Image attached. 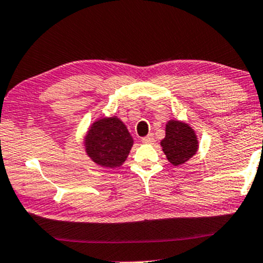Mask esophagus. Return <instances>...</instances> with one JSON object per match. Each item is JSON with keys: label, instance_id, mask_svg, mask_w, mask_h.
I'll return each mask as SVG.
<instances>
[{"label": "esophagus", "instance_id": "esophagus-1", "mask_svg": "<svg viewBox=\"0 0 263 263\" xmlns=\"http://www.w3.org/2000/svg\"><path fill=\"white\" fill-rule=\"evenodd\" d=\"M142 142L145 143V144H153V143L155 142V138H154V135L150 134L148 136H145V137H143Z\"/></svg>", "mask_w": 263, "mask_h": 263}]
</instances>
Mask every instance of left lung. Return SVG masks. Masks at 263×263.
I'll list each match as a JSON object with an SVG mask.
<instances>
[{
    "label": "left lung",
    "mask_w": 263,
    "mask_h": 263,
    "mask_svg": "<svg viewBox=\"0 0 263 263\" xmlns=\"http://www.w3.org/2000/svg\"><path fill=\"white\" fill-rule=\"evenodd\" d=\"M161 146L168 161L173 166H180L197 152V136L186 122L170 120L166 125V136L161 141Z\"/></svg>",
    "instance_id": "8db88e82"
}]
</instances>
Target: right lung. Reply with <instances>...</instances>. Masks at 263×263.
<instances>
[{
  "mask_svg": "<svg viewBox=\"0 0 263 263\" xmlns=\"http://www.w3.org/2000/svg\"><path fill=\"white\" fill-rule=\"evenodd\" d=\"M85 150L93 162L106 168L121 166L127 159L134 139L117 117L102 118L91 125L85 136Z\"/></svg>",
  "mask_w": 263,
  "mask_h": 263,
  "instance_id": "right-lung-1",
  "label": "right lung"
}]
</instances>
